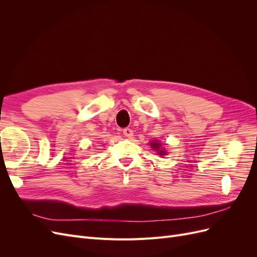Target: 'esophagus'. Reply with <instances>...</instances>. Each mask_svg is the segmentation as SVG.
I'll list each match as a JSON object with an SVG mask.
<instances>
[{
    "label": "esophagus",
    "mask_w": 257,
    "mask_h": 257,
    "mask_svg": "<svg viewBox=\"0 0 257 257\" xmlns=\"http://www.w3.org/2000/svg\"><path fill=\"white\" fill-rule=\"evenodd\" d=\"M123 134L125 135L126 137H128V138H132V136H133V131H132L131 128H128V127H125L123 130Z\"/></svg>",
    "instance_id": "obj_1"
}]
</instances>
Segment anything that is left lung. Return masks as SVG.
<instances>
[{
  "mask_svg": "<svg viewBox=\"0 0 257 257\" xmlns=\"http://www.w3.org/2000/svg\"><path fill=\"white\" fill-rule=\"evenodd\" d=\"M149 145L151 146V148H152L153 150H157V151H158V154H159V155H165V154H166L165 150H163V148H161V147H162V144H161V143H159V142H157V141H154V142H151Z\"/></svg>",
  "mask_w": 257,
  "mask_h": 257,
  "instance_id": "1",
  "label": "left lung"
}]
</instances>
